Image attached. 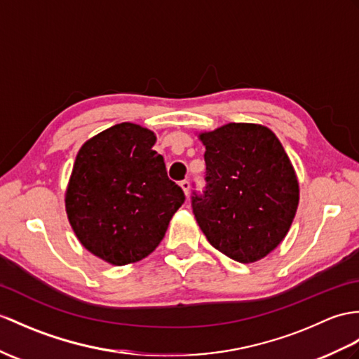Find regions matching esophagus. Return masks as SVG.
I'll return each instance as SVG.
<instances>
[{"mask_svg":"<svg viewBox=\"0 0 359 359\" xmlns=\"http://www.w3.org/2000/svg\"><path fill=\"white\" fill-rule=\"evenodd\" d=\"M180 188L183 189V193H185V196H188L189 194V188H191L189 180H182L180 182Z\"/></svg>","mask_w":359,"mask_h":359,"instance_id":"esophagus-1","label":"esophagus"}]
</instances>
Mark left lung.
<instances>
[{
	"label": "left lung",
	"instance_id": "1",
	"mask_svg": "<svg viewBox=\"0 0 359 359\" xmlns=\"http://www.w3.org/2000/svg\"><path fill=\"white\" fill-rule=\"evenodd\" d=\"M206 187L193 212L208 241L238 263L272 252L294 222L299 187L281 142L260 123L231 122L200 133Z\"/></svg>",
	"mask_w": 359,
	"mask_h": 359
}]
</instances>
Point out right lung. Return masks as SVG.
Wrapping results in <instances>:
<instances>
[{
	"label": "right lung",
	"mask_w": 359,
	"mask_h": 359,
	"mask_svg": "<svg viewBox=\"0 0 359 359\" xmlns=\"http://www.w3.org/2000/svg\"><path fill=\"white\" fill-rule=\"evenodd\" d=\"M154 144L151 130L122 122L88 139L74 161L67 217L81 245L110 264L151 254L185 202Z\"/></svg>",
	"instance_id": "add662e5"
}]
</instances>
